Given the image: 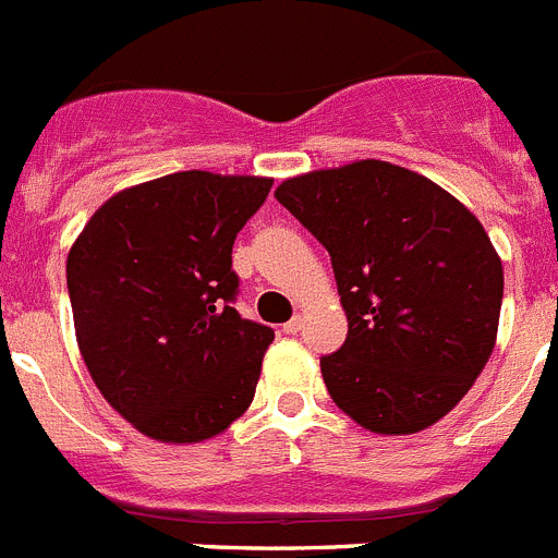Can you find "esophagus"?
I'll use <instances>...</instances> for the list:
<instances>
[{
	"instance_id": "1",
	"label": "esophagus",
	"mask_w": 558,
	"mask_h": 558,
	"mask_svg": "<svg viewBox=\"0 0 558 558\" xmlns=\"http://www.w3.org/2000/svg\"><path fill=\"white\" fill-rule=\"evenodd\" d=\"M300 328H303V319H300V316H291L289 323H283V333H289V336L300 333Z\"/></svg>"
}]
</instances>
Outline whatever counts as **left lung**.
Instances as JSON below:
<instances>
[{
	"mask_svg": "<svg viewBox=\"0 0 558 558\" xmlns=\"http://www.w3.org/2000/svg\"><path fill=\"white\" fill-rule=\"evenodd\" d=\"M278 203L330 253L348 339L330 398L373 434H416L464 398L498 339L504 264L445 189L386 160L289 178Z\"/></svg>",
	"mask_w": 558,
	"mask_h": 558,
	"instance_id": "left-lung-1",
	"label": "left lung"
}]
</instances>
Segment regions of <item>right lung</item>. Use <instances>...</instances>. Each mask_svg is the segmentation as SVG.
Masks as SVG:
<instances>
[{
	"label": "right lung",
	"instance_id": "1",
	"mask_svg": "<svg viewBox=\"0 0 558 558\" xmlns=\"http://www.w3.org/2000/svg\"><path fill=\"white\" fill-rule=\"evenodd\" d=\"M269 189L250 174H167L113 194L69 250L85 366L149 439H210L253 403L275 330L233 308V242Z\"/></svg>",
	"mask_w": 558,
	"mask_h": 558
}]
</instances>
